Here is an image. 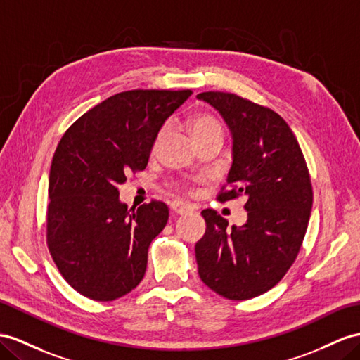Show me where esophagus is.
<instances>
[{
	"mask_svg": "<svg viewBox=\"0 0 360 360\" xmlns=\"http://www.w3.org/2000/svg\"><path fill=\"white\" fill-rule=\"evenodd\" d=\"M170 210L176 214H184V213H188L191 207L188 204H186V202H182V200H173L170 204Z\"/></svg>",
	"mask_w": 360,
	"mask_h": 360,
	"instance_id": "obj_1",
	"label": "esophagus"
}]
</instances>
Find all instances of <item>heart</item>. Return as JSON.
<instances>
[{
	"label": "heart",
	"mask_w": 360,
	"mask_h": 360,
	"mask_svg": "<svg viewBox=\"0 0 360 360\" xmlns=\"http://www.w3.org/2000/svg\"><path fill=\"white\" fill-rule=\"evenodd\" d=\"M190 131L195 136V140L199 141L202 138H207L210 135H224L222 124L219 123V120L207 112H199L190 118ZM165 134H167V126H161L160 131L156 132L155 140L152 144V150H156L160 147L161 141L164 140ZM187 190H191V187L186 186Z\"/></svg>",
	"instance_id": "obj_1"
}]
</instances>
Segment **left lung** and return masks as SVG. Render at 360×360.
<instances>
[{"mask_svg":"<svg viewBox=\"0 0 360 360\" xmlns=\"http://www.w3.org/2000/svg\"><path fill=\"white\" fill-rule=\"evenodd\" d=\"M198 98L214 106L233 134V165L217 200L246 198V224L204 210L207 229L196 243L200 280L234 301L268 292L301 250L313 204L310 174L290 127L271 108L231 92L207 91Z\"/></svg>","mask_w":360,"mask_h":360,"instance_id":"left-lung-1","label":"left lung"}]
</instances>
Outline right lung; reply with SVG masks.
I'll use <instances>...</instances> for the list:
<instances>
[{
    "instance_id": "obj_1",
    "label": "right lung",
    "mask_w": 360,
    "mask_h": 360,
    "mask_svg": "<svg viewBox=\"0 0 360 360\" xmlns=\"http://www.w3.org/2000/svg\"><path fill=\"white\" fill-rule=\"evenodd\" d=\"M191 89H132L101 101L72 123L49 178L47 246L63 278L84 297L114 301L135 289L147 251L169 220L152 199L136 210L118 186L149 162L156 132Z\"/></svg>"
}]
</instances>
